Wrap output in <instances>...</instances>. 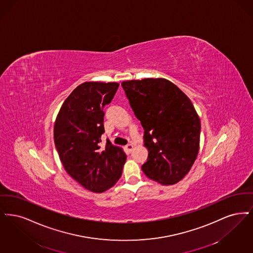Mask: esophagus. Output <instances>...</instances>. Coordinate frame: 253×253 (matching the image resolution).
<instances>
[{
  "label": "esophagus",
  "instance_id": "1",
  "mask_svg": "<svg viewBox=\"0 0 253 253\" xmlns=\"http://www.w3.org/2000/svg\"><path fill=\"white\" fill-rule=\"evenodd\" d=\"M126 150H127L128 152H132V150H133V148H134V145H133L132 143H128V144L126 146Z\"/></svg>",
  "mask_w": 253,
  "mask_h": 253
}]
</instances>
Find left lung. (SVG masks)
<instances>
[{"label": "left lung", "instance_id": "obj_1", "mask_svg": "<svg viewBox=\"0 0 253 253\" xmlns=\"http://www.w3.org/2000/svg\"><path fill=\"white\" fill-rule=\"evenodd\" d=\"M122 87L144 129L143 173L163 185L178 182L199 150L201 126L191 100L165 78L124 81Z\"/></svg>", "mask_w": 253, "mask_h": 253}]
</instances>
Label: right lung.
<instances>
[{"label":"right lung","mask_w":253,"mask_h":253,"mask_svg":"<svg viewBox=\"0 0 253 253\" xmlns=\"http://www.w3.org/2000/svg\"><path fill=\"white\" fill-rule=\"evenodd\" d=\"M116 82H85L62 104L55 119L54 140L67 173L88 191L103 193L122 176L126 155L108 140L101 146L106 105L114 97Z\"/></svg>","instance_id":"add662e5"}]
</instances>
